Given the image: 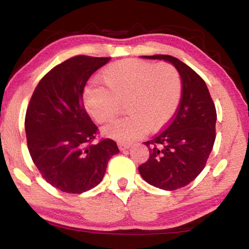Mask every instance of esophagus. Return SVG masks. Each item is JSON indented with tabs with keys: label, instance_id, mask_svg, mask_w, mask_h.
Listing matches in <instances>:
<instances>
[{
	"label": "esophagus",
	"instance_id": "esophagus-1",
	"mask_svg": "<svg viewBox=\"0 0 249 249\" xmlns=\"http://www.w3.org/2000/svg\"><path fill=\"white\" fill-rule=\"evenodd\" d=\"M117 146H119V148H120L121 150L128 149L129 147H130V145H129V144H125V142H119V144H117Z\"/></svg>",
	"mask_w": 249,
	"mask_h": 249
}]
</instances>
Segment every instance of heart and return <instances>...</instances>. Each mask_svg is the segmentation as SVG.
I'll use <instances>...</instances> for the list:
<instances>
[{"label":"heart","instance_id":"b5f03b06","mask_svg":"<svg viewBox=\"0 0 249 249\" xmlns=\"http://www.w3.org/2000/svg\"><path fill=\"white\" fill-rule=\"evenodd\" d=\"M107 89L89 86L83 92L87 112L100 124L109 123L125 104L128 116L103 128L105 136L130 142L147 130H159L174 117L181 99V78L170 64L126 59L101 73Z\"/></svg>","mask_w":249,"mask_h":249}]
</instances>
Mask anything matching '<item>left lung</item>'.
<instances>
[{
    "mask_svg": "<svg viewBox=\"0 0 249 249\" xmlns=\"http://www.w3.org/2000/svg\"><path fill=\"white\" fill-rule=\"evenodd\" d=\"M142 57L170 62L182 82V96L174 120L144 142L149 159L138 167L146 182L162 190H177L195 180L205 167L215 142V105L203 79L179 59L168 54Z\"/></svg>",
    "mask_w": 249,
    "mask_h": 249,
    "instance_id": "left-lung-1",
    "label": "left lung"
}]
</instances>
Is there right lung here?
I'll use <instances>...</instances> for the list:
<instances>
[{
    "label": "right lung",
    "instance_id": "add662e5",
    "mask_svg": "<svg viewBox=\"0 0 249 249\" xmlns=\"http://www.w3.org/2000/svg\"><path fill=\"white\" fill-rule=\"evenodd\" d=\"M109 58L75 56L40 80L25 116L27 147L43 178L58 190L80 193L102 181L114 141L91 144L98 127L84 108L87 81Z\"/></svg>",
    "mask_w": 249,
    "mask_h": 249
}]
</instances>
